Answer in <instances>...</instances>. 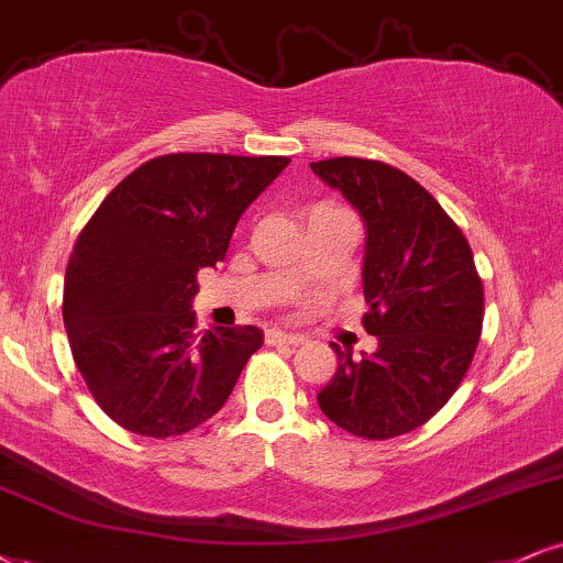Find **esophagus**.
Segmentation results:
<instances>
[{"label":"esophagus","mask_w":563,"mask_h":563,"mask_svg":"<svg viewBox=\"0 0 563 563\" xmlns=\"http://www.w3.org/2000/svg\"><path fill=\"white\" fill-rule=\"evenodd\" d=\"M302 342H305V339L300 334H287V331H282V329H268L266 331V344H271V346H276V344L295 346V344H302Z\"/></svg>","instance_id":"1"}]
</instances>
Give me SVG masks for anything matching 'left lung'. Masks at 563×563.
Here are the masks:
<instances>
[{"label": "left lung", "mask_w": 563, "mask_h": 563, "mask_svg": "<svg viewBox=\"0 0 563 563\" xmlns=\"http://www.w3.org/2000/svg\"><path fill=\"white\" fill-rule=\"evenodd\" d=\"M310 169L363 219V323L378 339L360 360L331 344L339 363L318 407L346 433L394 439L460 388L483 329V282L462 229L405 172L352 156Z\"/></svg>", "instance_id": "left-lung-1"}]
</instances>
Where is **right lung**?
<instances>
[{"label":"right lung","instance_id":"1","mask_svg":"<svg viewBox=\"0 0 563 563\" xmlns=\"http://www.w3.org/2000/svg\"><path fill=\"white\" fill-rule=\"evenodd\" d=\"M287 156L169 154L137 166L75 242L62 318L88 391L117 426L166 439L224 407L261 350L255 325L196 334L198 271L224 261Z\"/></svg>","mask_w":563,"mask_h":563}]
</instances>
